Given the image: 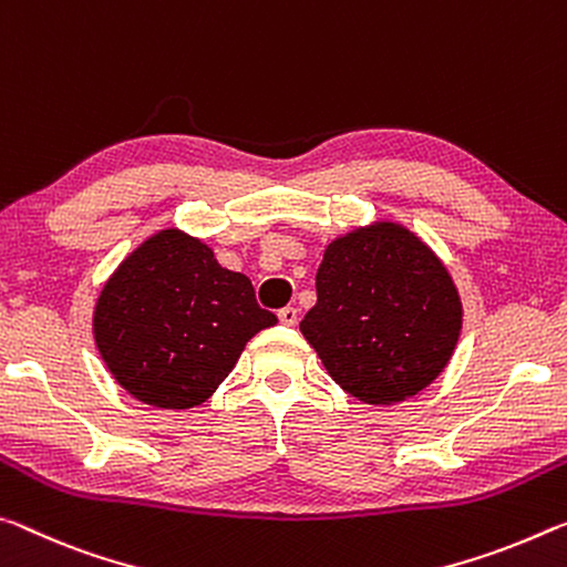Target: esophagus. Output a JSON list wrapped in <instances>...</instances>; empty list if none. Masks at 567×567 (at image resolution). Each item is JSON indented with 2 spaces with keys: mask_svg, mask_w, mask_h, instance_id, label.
Segmentation results:
<instances>
[{
  "mask_svg": "<svg viewBox=\"0 0 567 567\" xmlns=\"http://www.w3.org/2000/svg\"><path fill=\"white\" fill-rule=\"evenodd\" d=\"M278 319H281V323H286V327H293V323L299 321V311H296L293 306H286V309L278 311Z\"/></svg>",
  "mask_w": 567,
  "mask_h": 567,
  "instance_id": "34e87169",
  "label": "esophagus"
}]
</instances>
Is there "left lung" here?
Listing matches in <instances>:
<instances>
[{
	"label": "left lung",
	"mask_w": 567,
	"mask_h": 567,
	"mask_svg": "<svg viewBox=\"0 0 567 567\" xmlns=\"http://www.w3.org/2000/svg\"><path fill=\"white\" fill-rule=\"evenodd\" d=\"M462 331L447 266L402 223L333 238L301 333L333 382L364 404H396L437 379Z\"/></svg>",
	"instance_id": "8db88e82"
}]
</instances>
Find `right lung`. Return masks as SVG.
Masks as SVG:
<instances>
[{"mask_svg":"<svg viewBox=\"0 0 567 567\" xmlns=\"http://www.w3.org/2000/svg\"><path fill=\"white\" fill-rule=\"evenodd\" d=\"M278 319L244 274L181 228L157 230L97 296L92 333L115 382L157 410H190L216 392L240 351Z\"/></svg>","mask_w":567,"mask_h":567,"instance_id":"obj_1","label":"right lung"}]
</instances>
